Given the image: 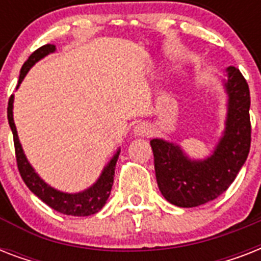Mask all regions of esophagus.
<instances>
[{
	"mask_svg": "<svg viewBox=\"0 0 261 261\" xmlns=\"http://www.w3.org/2000/svg\"><path fill=\"white\" fill-rule=\"evenodd\" d=\"M134 133L135 135H138V137H149L151 134V128L150 126L145 122L137 123V126L134 127Z\"/></svg>",
	"mask_w": 261,
	"mask_h": 261,
	"instance_id": "esophagus-1",
	"label": "esophagus"
}]
</instances>
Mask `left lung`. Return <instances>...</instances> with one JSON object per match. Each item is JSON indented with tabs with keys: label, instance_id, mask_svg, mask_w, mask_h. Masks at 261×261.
Returning a JSON list of instances; mask_svg holds the SVG:
<instances>
[{
	"label": "left lung",
	"instance_id": "left-lung-1",
	"mask_svg": "<svg viewBox=\"0 0 261 261\" xmlns=\"http://www.w3.org/2000/svg\"><path fill=\"white\" fill-rule=\"evenodd\" d=\"M227 118L223 137L206 160H190L181 147L151 139L157 184L168 202L196 207L214 200L234 181L251 147V96L247 80L234 66L226 69Z\"/></svg>",
	"mask_w": 261,
	"mask_h": 261
}]
</instances>
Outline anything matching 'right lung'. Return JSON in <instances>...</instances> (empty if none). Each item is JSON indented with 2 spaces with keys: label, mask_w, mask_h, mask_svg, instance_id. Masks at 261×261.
I'll return each mask as SVG.
<instances>
[{
  "label": "right lung",
  "mask_w": 261,
  "mask_h": 261,
  "mask_svg": "<svg viewBox=\"0 0 261 261\" xmlns=\"http://www.w3.org/2000/svg\"><path fill=\"white\" fill-rule=\"evenodd\" d=\"M54 44H44L36 51H34L30 55V58L27 59L25 63L22 65L18 84H21L22 79L25 77L28 70L34 66L35 63L44 58L50 53H54ZM8 120H9L10 130L13 133L14 151H16L18 172L21 174V178L24 180L27 187L40 200H43L47 206H50L51 208H54L55 211H58L61 214L73 215V217H87V215L96 214L97 211L101 210L111 194V188L114 184L115 167H116V161H118L120 150L116 151V154L104 168L101 176L98 177V180L94 182L93 186L83 191V192H79V194H65V192L54 190L53 187L43 181L42 178L39 177V174L34 171V168L31 167V164L28 163V160L22 151L21 145H20V141H18L17 130H16L13 122V96H10L9 102H8Z\"/></svg>",
  "instance_id": "right-lung-1"
}]
</instances>
